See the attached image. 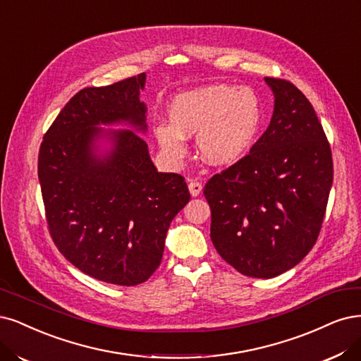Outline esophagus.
<instances>
[{
	"label": "esophagus",
	"instance_id": "esophagus-1",
	"mask_svg": "<svg viewBox=\"0 0 361 361\" xmlns=\"http://www.w3.org/2000/svg\"><path fill=\"white\" fill-rule=\"evenodd\" d=\"M188 188H190L191 195H192V197H197L198 194L202 192V190H203V185H202L200 182H197V180H191V182L188 183Z\"/></svg>",
	"mask_w": 361,
	"mask_h": 361
}]
</instances>
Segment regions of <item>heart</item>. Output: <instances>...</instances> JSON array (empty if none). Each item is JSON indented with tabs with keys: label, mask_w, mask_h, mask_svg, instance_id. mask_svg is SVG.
<instances>
[{
	"label": "heart",
	"mask_w": 361,
	"mask_h": 361,
	"mask_svg": "<svg viewBox=\"0 0 361 361\" xmlns=\"http://www.w3.org/2000/svg\"><path fill=\"white\" fill-rule=\"evenodd\" d=\"M263 119L257 92L247 86L209 85L173 98L169 122H158L154 134L173 159L186 154L185 137H197L198 152L212 166H228L252 146Z\"/></svg>",
	"instance_id": "b5f03b06"
}]
</instances>
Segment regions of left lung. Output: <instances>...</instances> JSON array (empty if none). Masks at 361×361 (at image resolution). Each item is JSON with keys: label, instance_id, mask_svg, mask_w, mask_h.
<instances>
[{"label": "left lung", "instance_id": "obj_1", "mask_svg": "<svg viewBox=\"0 0 361 361\" xmlns=\"http://www.w3.org/2000/svg\"><path fill=\"white\" fill-rule=\"evenodd\" d=\"M275 95L267 130L251 152L210 178V239L245 276L275 278L315 245L333 183L330 145L312 104L283 79L264 78Z\"/></svg>", "mask_w": 361, "mask_h": 361}]
</instances>
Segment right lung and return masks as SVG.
I'll list each match as a JSON object with an SVG mask.
<instances>
[{"label": "right lung", "instance_id": "add662e5", "mask_svg": "<svg viewBox=\"0 0 361 361\" xmlns=\"http://www.w3.org/2000/svg\"><path fill=\"white\" fill-rule=\"evenodd\" d=\"M146 74L83 88L59 111L39 152L49 233L73 266L98 281L133 287L152 276L170 222L190 202L185 178L158 173L146 142ZM126 121L135 131L104 132ZM114 145L94 154L98 138Z\"/></svg>", "mask_w": 361, "mask_h": 361}]
</instances>
